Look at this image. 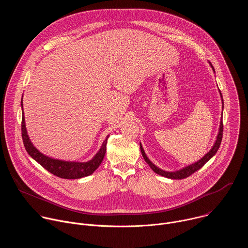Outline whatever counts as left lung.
<instances>
[{"mask_svg": "<svg viewBox=\"0 0 248 248\" xmlns=\"http://www.w3.org/2000/svg\"><path fill=\"white\" fill-rule=\"evenodd\" d=\"M212 65V64H211ZM213 67V66H212ZM214 69V67H213ZM222 95V94H221ZM224 104V103H223ZM223 130H224V125H223V121H221V125H220V130H219V134L217 136V140L216 142L213 146V148H212L202 159H200L198 162L190 165V166H187L184 169H182L181 170H178V171H165L159 168H157L152 162H150V160L147 158V156L145 155L144 153V150L142 148V146L140 145V150H141V153H142V156L145 160V162L150 166V168L158 174H161L163 176H166V178L168 179H171V180H183V179H186V178H188L189 175H191L193 172H195L197 170L201 169L212 157H213L218 149L220 148V145H221V142H222V138H223Z\"/></svg>", "mask_w": 248, "mask_h": 248, "instance_id": "obj_1", "label": "left lung"}]
</instances>
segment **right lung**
Returning <instances> with one entry per match:
<instances>
[{
    "instance_id": "right-lung-1",
    "label": "right lung",
    "mask_w": 248,
    "mask_h": 248,
    "mask_svg": "<svg viewBox=\"0 0 248 248\" xmlns=\"http://www.w3.org/2000/svg\"><path fill=\"white\" fill-rule=\"evenodd\" d=\"M21 107H22V100H21ZM21 136L23 140V144L27 153L35 160L38 162L44 169H46L51 173L59 176L61 179L66 180H75L80 179L83 176L91 174L102 163L105 153H106V144L109 136H107L106 140L103 142V145L99 152L95 155V157L86 163H78V162H66L60 161L56 159H51L42 153H40L36 148L33 146L31 141L26 132L25 123H24V115L22 113L21 120Z\"/></svg>"
}]
</instances>
